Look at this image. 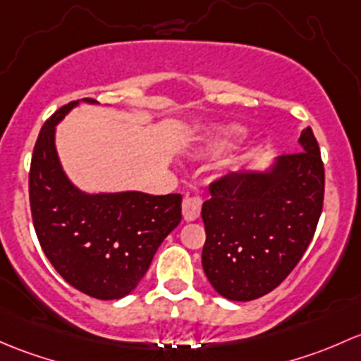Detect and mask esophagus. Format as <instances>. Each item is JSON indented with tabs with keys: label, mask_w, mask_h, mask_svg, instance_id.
<instances>
[{
	"label": "esophagus",
	"mask_w": 361,
	"mask_h": 361,
	"mask_svg": "<svg viewBox=\"0 0 361 361\" xmlns=\"http://www.w3.org/2000/svg\"><path fill=\"white\" fill-rule=\"evenodd\" d=\"M202 214V198L198 196H188V198L182 202V215H184V221L191 222L196 221Z\"/></svg>",
	"instance_id": "1"
}]
</instances>
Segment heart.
<instances>
[{
    "mask_svg": "<svg viewBox=\"0 0 361 361\" xmlns=\"http://www.w3.org/2000/svg\"><path fill=\"white\" fill-rule=\"evenodd\" d=\"M238 133L236 126H221V128L212 130L205 139V146H203V153L205 154H214L217 151H221L222 147L228 144V140L231 137H235Z\"/></svg>",
    "mask_w": 361,
    "mask_h": 361,
    "instance_id": "b5f03b06",
    "label": "heart"
}]
</instances>
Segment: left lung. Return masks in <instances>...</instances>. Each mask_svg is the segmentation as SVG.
Listing matches in <instances>:
<instances>
[{
	"label": "left lung",
	"mask_w": 361,
	"mask_h": 361,
	"mask_svg": "<svg viewBox=\"0 0 361 361\" xmlns=\"http://www.w3.org/2000/svg\"><path fill=\"white\" fill-rule=\"evenodd\" d=\"M299 146L267 172H231L210 184L202 264L226 299L254 300L274 290L313 240L325 169L311 126L300 132Z\"/></svg>",
	"instance_id": "8db88e82"
}]
</instances>
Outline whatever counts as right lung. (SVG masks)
<instances>
[{"instance_id":"add662e5","label":"right lung","mask_w":361,"mask_h":361,"mask_svg":"<svg viewBox=\"0 0 361 361\" xmlns=\"http://www.w3.org/2000/svg\"><path fill=\"white\" fill-rule=\"evenodd\" d=\"M76 104L55 111L35 144L29 170L32 224L44 255L71 287L95 299H121L139 285L161 241L179 226L182 196L87 195L71 184L55 149V125Z\"/></svg>"}]
</instances>
